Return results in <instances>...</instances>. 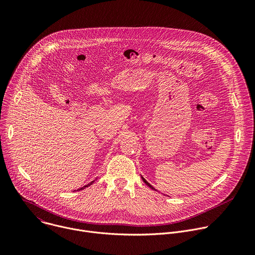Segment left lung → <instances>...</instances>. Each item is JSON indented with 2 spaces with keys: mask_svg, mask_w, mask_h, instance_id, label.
<instances>
[{
  "mask_svg": "<svg viewBox=\"0 0 255 255\" xmlns=\"http://www.w3.org/2000/svg\"><path fill=\"white\" fill-rule=\"evenodd\" d=\"M142 178H143V177H142ZM143 181H144V182H145V183H146L148 186H150L152 189H155V188H154V187H153V186H152V185H151V184H150V183H149V182H148L146 179H144V178H143Z\"/></svg>",
  "mask_w": 255,
  "mask_h": 255,
  "instance_id": "8db88e82",
  "label": "left lung"
}]
</instances>
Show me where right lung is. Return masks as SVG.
I'll return each mask as SVG.
<instances>
[{
    "mask_svg": "<svg viewBox=\"0 0 255 255\" xmlns=\"http://www.w3.org/2000/svg\"><path fill=\"white\" fill-rule=\"evenodd\" d=\"M93 182H94V181H92V182H91V183H89V184H88V185H85V186H84V187H82V188H80V189H84V188H85V187H88V186H89V185H91V184H92V183H93ZM78 190H79V189H78Z\"/></svg>",
    "mask_w": 255,
    "mask_h": 255,
    "instance_id": "obj_1",
    "label": "right lung"
}]
</instances>
